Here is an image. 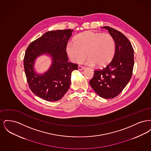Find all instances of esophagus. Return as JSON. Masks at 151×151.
<instances>
[{
	"mask_svg": "<svg viewBox=\"0 0 151 151\" xmlns=\"http://www.w3.org/2000/svg\"><path fill=\"white\" fill-rule=\"evenodd\" d=\"M85 69H86V68L84 67H82V66H80V65H79L78 67V70L80 71H82V70H84Z\"/></svg>",
	"mask_w": 151,
	"mask_h": 151,
	"instance_id": "esophagus-1",
	"label": "esophagus"
}]
</instances>
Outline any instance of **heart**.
I'll return each instance as SVG.
<instances>
[{"label": "heart", "instance_id": "1", "mask_svg": "<svg viewBox=\"0 0 151 151\" xmlns=\"http://www.w3.org/2000/svg\"><path fill=\"white\" fill-rule=\"evenodd\" d=\"M73 43H68L66 52L73 62L81 63L87 56L89 65L104 68L109 65L115 56L116 45L113 36L88 30L76 35Z\"/></svg>", "mask_w": 151, "mask_h": 151}]
</instances>
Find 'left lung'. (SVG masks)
Returning a JSON list of instances; mask_svg holds the SVG:
<instances>
[{"label": "left lung", "instance_id": "8db88e82", "mask_svg": "<svg viewBox=\"0 0 151 151\" xmlns=\"http://www.w3.org/2000/svg\"><path fill=\"white\" fill-rule=\"evenodd\" d=\"M102 28L107 29L115 40V56L105 68L94 71L89 84L99 96L110 99L120 93L131 78L134 51L129 40L121 32L109 27Z\"/></svg>", "mask_w": 151, "mask_h": 151}]
</instances>
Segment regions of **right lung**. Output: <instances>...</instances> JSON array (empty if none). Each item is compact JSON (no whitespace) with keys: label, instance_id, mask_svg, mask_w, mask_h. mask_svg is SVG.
Returning a JSON list of instances; mask_svg holds the SVG:
<instances>
[{"label":"right lung","instance_id":"right-lung-1","mask_svg":"<svg viewBox=\"0 0 151 151\" xmlns=\"http://www.w3.org/2000/svg\"><path fill=\"white\" fill-rule=\"evenodd\" d=\"M73 30L49 31L28 46L24 67L29 88L38 97L47 101L60 100L69 89L71 73L78 66L68 62L66 46ZM46 55L52 58L50 68L43 74L35 71L36 58Z\"/></svg>","mask_w":151,"mask_h":151}]
</instances>
